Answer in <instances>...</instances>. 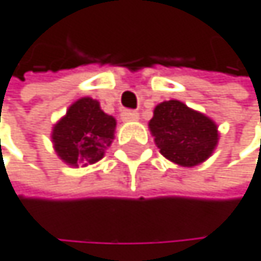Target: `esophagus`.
Segmentation results:
<instances>
[{"label": "esophagus", "instance_id": "obj_1", "mask_svg": "<svg viewBox=\"0 0 261 261\" xmlns=\"http://www.w3.org/2000/svg\"><path fill=\"white\" fill-rule=\"evenodd\" d=\"M121 119L124 122H130V121H139V113L137 111H132V110H126L121 113Z\"/></svg>", "mask_w": 261, "mask_h": 261}]
</instances>
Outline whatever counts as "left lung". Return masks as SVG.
Masks as SVG:
<instances>
[{
	"instance_id": "1",
	"label": "left lung",
	"mask_w": 261,
	"mask_h": 261,
	"mask_svg": "<svg viewBox=\"0 0 261 261\" xmlns=\"http://www.w3.org/2000/svg\"><path fill=\"white\" fill-rule=\"evenodd\" d=\"M148 127L159 153L181 167H194L207 161L220 137L214 119L180 100L158 103Z\"/></svg>"
}]
</instances>
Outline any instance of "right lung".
<instances>
[{
	"label": "right lung",
	"mask_w": 261,
	"mask_h": 261,
	"mask_svg": "<svg viewBox=\"0 0 261 261\" xmlns=\"http://www.w3.org/2000/svg\"><path fill=\"white\" fill-rule=\"evenodd\" d=\"M116 119L107 115L91 97L71 103L52 127V145L57 156L71 167L95 164L115 140Z\"/></svg>",
	"instance_id": "add662e5"
}]
</instances>
